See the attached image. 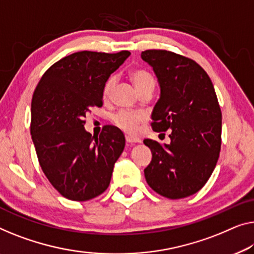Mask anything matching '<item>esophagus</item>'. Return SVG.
<instances>
[{
	"label": "esophagus",
	"instance_id": "34e87169",
	"mask_svg": "<svg viewBox=\"0 0 254 254\" xmlns=\"http://www.w3.org/2000/svg\"><path fill=\"white\" fill-rule=\"evenodd\" d=\"M126 139H127V142H128V143H137V142L141 141L139 138L131 137V135H126Z\"/></svg>",
	"mask_w": 254,
	"mask_h": 254
}]
</instances>
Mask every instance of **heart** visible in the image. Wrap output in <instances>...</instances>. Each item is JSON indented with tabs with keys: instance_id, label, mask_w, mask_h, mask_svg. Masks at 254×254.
<instances>
[{
	"instance_id": "heart-1",
	"label": "heart",
	"mask_w": 254,
	"mask_h": 254,
	"mask_svg": "<svg viewBox=\"0 0 254 254\" xmlns=\"http://www.w3.org/2000/svg\"><path fill=\"white\" fill-rule=\"evenodd\" d=\"M130 77L139 92L141 90L148 88V86H153L155 84L153 75H151L149 71H147L146 69L132 70L130 74ZM114 84H115L114 77H109L107 81H106L103 89L104 99H108L109 96H111V92ZM141 120H142V115L139 114V113L131 112V111H121L114 116L113 122H114L116 127L122 128L123 131L127 132V133H134V132L137 131L138 124Z\"/></svg>"
}]
</instances>
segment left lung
Returning a JSON list of instances; mask_svg holds the SVG:
<instances>
[{"instance_id": "8db88e82", "label": "left lung", "mask_w": 254, "mask_h": 254, "mask_svg": "<svg viewBox=\"0 0 254 254\" xmlns=\"http://www.w3.org/2000/svg\"><path fill=\"white\" fill-rule=\"evenodd\" d=\"M161 96L151 113L156 132L171 130L169 145L151 139L145 169L149 187L164 197H188L202 189L217 165L221 148V109L209 75L197 63L166 50H146Z\"/></svg>"}]
</instances>
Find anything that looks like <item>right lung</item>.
<instances>
[{
  "label": "right lung",
  "mask_w": 254,
  "mask_h": 254,
  "mask_svg": "<svg viewBox=\"0 0 254 254\" xmlns=\"http://www.w3.org/2000/svg\"><path fill=\"white\" fill-rule=\"evenodd\" d=\"M130 55L75 52L49 68L34 91L30 134L42 171L64 197L83 202L109 186L126 138L113 126L94 137L84 117L103 106L106 81Z\"/></svg>",
  "instance_id": "1"
}]
</instances>
